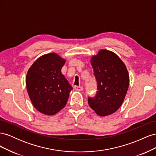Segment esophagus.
Listing matches in <instances>:
<instances>
[{"label":"esophagus","instance_id":"1","mask_svg":"<svg viewBox=\"0 0 156 156\" xmlns=\"http://www.w3.org/2000/svg\"><path fill=\"white\" fill-rule=\"evenodd\" d=\"M74 89L77 91H82L83 90V87L81 86H74Z\"/></svg>","mask_w":156,"mask_h":156}]
</instances>
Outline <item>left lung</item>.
I'll return each mask as SVG.
<instances>
[{
  "instance_id": "obj_1",
  "label": "left lung",
  "mask_w": 156,
  "mask_h": 156,
  "mask_svg": "<svg viewBox=\"0 0 156 156\" xmlns=\"http://www.w3.org/2000/svg\"><path fill=\"white\" fill-rule=\"evenodd\" d=\"M91 65L97 81L98 91L88 98V105L101 116L116 112L123 103L129 84L127 68L116 54L101 49L92 56Z\"/></svg>"
}]
</instances>
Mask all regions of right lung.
<instances>
[{"label":"right lung","instance_id":"obj_1","mask_svg":"<svg viewBox=\"0 0 156 156\" xmlns=\"http://www.w3.org/2000/svg\"><path fill=\"white\" fill-rule=\"evenodd\" d=\"M66 60L55 53L41 56L28 70L26 86L33 105L42 114L58 112L68 101L72 87L61 72Z\"/></svg>","mask_w":156,"mask_h":156}]
</instances>
